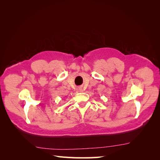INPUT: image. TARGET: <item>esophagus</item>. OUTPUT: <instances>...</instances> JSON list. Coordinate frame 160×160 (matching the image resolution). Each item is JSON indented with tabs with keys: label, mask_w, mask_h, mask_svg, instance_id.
Instances as JSON below:
<instances>
[{
	"label": "esophagus",
	"mask_w": 160,
	"mask_h": 160,
	"mask_svg": "<svg viewBox=\"0 0 160 160\" xmlns=\"http://www.w3.org/2000/svg\"><path fill=\"white\" fill-rule=\"evenodd\" d=\"M77 90H78L79 91H82V89H81V88H79V89H77Z\"/></svg>",
	"instance_id": "obj_1"
}]
</instances>
